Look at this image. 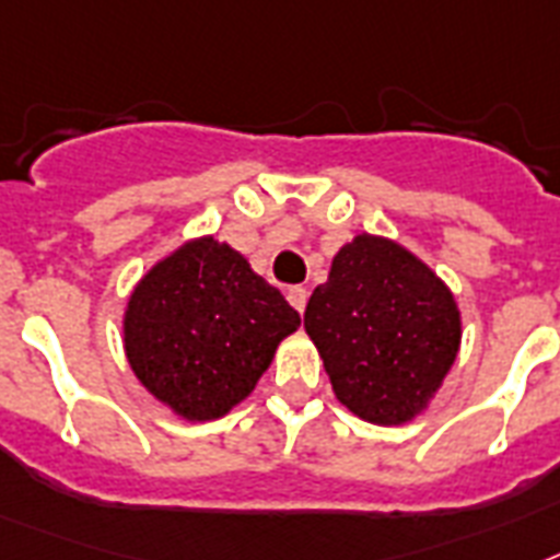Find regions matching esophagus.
<instances>
[{
    "label": "esophagus",
    "instance_id": "esophagus-1",
    "mask_svg": "<svg viewBox=\"0 0 560 560\" xmlns=\"http://www.w3.org/2000/svg\"><path fill=\"white\" fill-rule=\"evenodd\" d=\"M285 298H289V303L294 308H298V312H303V308H306V300H308V291L303 289V285H291L289 291H285Z\"/></svg>",
    "mask_w": 560,
    "mask_h": 560
}]
</instances>
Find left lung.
<instances>
[{
	"instance_id": "obj_1",
	"label": "left lung",
	"mask_w": 560,
	"mask_h": 560,
	"mask_svg": "<svg viewBox=\"0 0 560 560\" xmlns=\"http://www.w3.org/2000/svg\"><path fill=\"white\" fill-rule=\"evenodd\" d=\"M303 326L337 400L377 427L418 418L460 349V312L441 277L395 240L358 234L312 291Z\"/></svg>"
}]
</instances>
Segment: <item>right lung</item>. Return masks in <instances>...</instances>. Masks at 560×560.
Instances as JSON below:
<instances>
[{"instance_id":"right-lung-1","label":"right lung","mask_w":560,"mask_h":560,"mask_svg":"<svg viewBox=\"0 0 560 560\" xmlns=\"http://www.w3.org/2000/svg\"><path fill=\"white\" fill-rule=\"evenodd\" d=\"M300 314L214 237L188 240L142 277L125 308L137 381L186 420H217L254 392Z\"/></svg>"}]
</instances>
